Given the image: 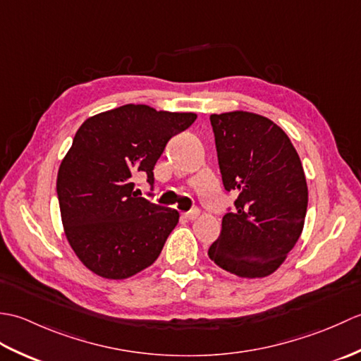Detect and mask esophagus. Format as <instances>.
I'll list each match as a JSON object with an SVG mask.
<instances>
[{
  "mask_svg": "<svg viewBox=\"0 0 361 361\" xmlns=\"http://www.w3.org/2000/svg\"><path fill=\"white\" fill-rule=\"evenodd\" d=\"M198 216H200V209H198V208H192L190 211L185 212V217L188 220H195Z\"/></svg>",
  "mask_w": 361,
  "mask_h": 361,
  "instance_id": "esophagus-1",
  "label": "esophagus"
}]
</instances>
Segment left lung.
I'll use <instances>...</instances> for the list:
<instances>
[{"mask_svg": "<svg viewBox=\"0 0 361 361\" xmlns=\"http://www.w3.org/2000/svg\"><path fill=\"white\" fill-rule=\"evenodd\" d=\"M221 181L237 195L209 257L242 278L278 268L302 233L307 183L296 149L273 121L248 111L211 114Z\"/></svg>", "mask_w": 361, "mask_h": 361, "instance_id": "8db88e82", "label": "left lung"}]
</instances>
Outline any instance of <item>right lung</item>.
Instances as JSON below:
<instances>
[{"instance_id":"1","label":"right lung","mask_w":361,"mask_h":361,"mask_svg":"<svg viewBox=\"0 0 361 361\" xmlns=\"http://www.w3.org/2000/svg\"><path fill=\"white\" fill-rule=\"evenodd\" d=\"M194 113L127 104L87 119L57 175L66 239L91 271L126 279L158 259L178 211L137 197L136 176L153 190V167L166 144L194 124Z\"/></svg>"}]
</instances>
